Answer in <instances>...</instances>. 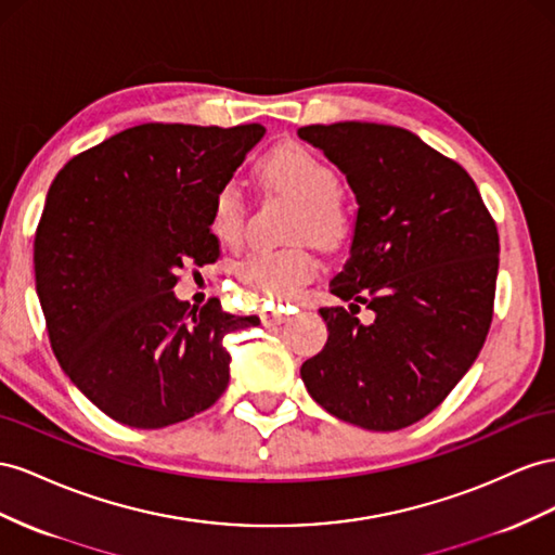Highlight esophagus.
Segmentation results:
<instances>
[{
  "label": "esophagus",
  "mask_w": 555,
  "mask_h": 555,
  "mask_svg": "<svg viewBox=\"0 0 555 555\" xmlns=\"http://www.w3.org/2000/svg\"><path fill=\"white\" fill-rule=\"evenodd\" d=\"M284 320H287V312L284 310H261V322L263 326H275V324H282Z\"/></svg>",
  "instance_id": "1"
}]
</instances>
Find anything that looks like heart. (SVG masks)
<instances>
[{
    "mask_svg": "<svg viewBox=\"0 0 555 555\" xmlns=\"http://www.w3.org/2000/svg\"><path fill=\"white\" fill-rule=\"evenodd\" d=\"M261 182L289 193L301 203L294 223L296 237H312L322 245L338 243L346 233V212L340 205V175L306 146H282L259 166ZM245 201L241 191L221 186L209 207V231L223 247H237L245 235ZM318 259L308 247L257 249L235 268V278L251 296L292 298L318 275Z\"/></svg>",
    "mask_w": 555,
    "mask_h": 555,
    "instance_id": "obj_1",
    "label": "heart"
}]
</instances>
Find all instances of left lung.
Instances as JSON below:
<instances>
[{
  "label": "left lung",
  "instance_id": "1",
  "mask_svg": "<svg viewBox=\"0 0 555 555\" xmlns=\"http://www.w3.org/2000/svg\"><path fill=\"white\" fill-rule=\"evenodd\" d=\"M357 196L350 257L320 308L322 352L301 378L324 411L395 431L423 421L481 352L495 306L498 223L474 179L413 132L383 124L304 126ZM359 305L374 310L362 325Z\"/></svg>",
  "mask_w": 555,
  "mask_h": 555
}]
</instances>
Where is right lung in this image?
Here are the masks:
<instances>
[{
	"mask_svg": "<svg viewBox=\"0 0 555 555\" xmlns=\"http://www.w3.org/2000/svg\"><path fill=\"white\" fill-rule=\"evenodd\" d=\"M266 134L142 124L74 156L57 172L35 233V280L60 366L112 421L158 429L212 406L229 385L219 298L177 301L184 266L219 259L215 193Z\"/></svg>",
	"mask_w": 555,
	"mask_h": 555,
	"instance_id": "add662e5",
	"label": "right lung"
}]
</instances>
